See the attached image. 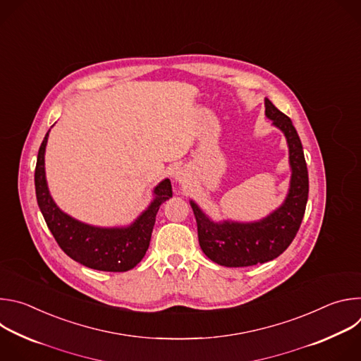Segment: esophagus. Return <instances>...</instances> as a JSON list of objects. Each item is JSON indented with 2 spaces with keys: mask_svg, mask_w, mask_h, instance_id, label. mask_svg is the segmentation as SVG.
Returning <instances> with one entry per match:
<instances>
[{
  "mask_svg": "<svg viewBox=\"0 0 361 361\" xmlns=\"http://www.w3.org/2000/svg\"><path fill=\"white\" fill-rule=\"evenodd\" d=\"M174 180H176V183H178L180 185L188 184V181H190L188 171L184 170V169H178V170L176 171V174H174Z\"/></svg>",
  "mask_w": 361,
  "mask_h": 361,
  "instance_id": "esophagus-1",
  "label": "esophagus"
}]
</instances>
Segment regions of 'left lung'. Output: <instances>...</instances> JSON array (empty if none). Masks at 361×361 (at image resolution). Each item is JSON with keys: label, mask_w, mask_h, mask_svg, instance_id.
I'll use <instances>...</instances> for the list:
<instances>
[{"label": "left lung", "mask_w": 361, "mask_h": 361, "mask_svg": "<svg viewBox=\"0 0 361 361\" xmlns=\"http://www.w3.org/2000/svg\"><path fill=\"white\" fill-rule=\"evenodd\" d=\"M266 117L273 121L287 140L290 187L280 207L259 221H213L198 204L190 200L198 231V243L209 259L224 267L263 264L277 257L291 244L304 217L308 198V173L300 137L291 120L266 98Z\"/></svg>", "instance_id": "1"}]
</instances>
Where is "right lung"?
<instances>
[{
  "label": "right lung",
  "instance_id": "right-lung-1",
  "mask_svg": "<svg viewBox=\"0 0 361 361\" xmlns=\"http://www.w3.org/2000/svg\"><path fill=\"white\" fill-rule=\"evenodd\" d=\"M48 134L49 130L38 149L34 180L38 207L49 231L68 257L88 269L113 273L134 269L148 250L160 205L173 197L171 181L164 178L154 187L152 201L131 224L121 227L85 224L64 213L49 194L45 178Z\"/></svg>",
  "mask_w": 361,
  "mask_h": 361
}]
</instances>
